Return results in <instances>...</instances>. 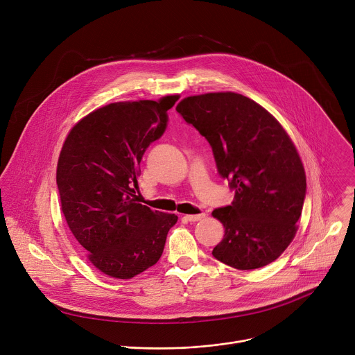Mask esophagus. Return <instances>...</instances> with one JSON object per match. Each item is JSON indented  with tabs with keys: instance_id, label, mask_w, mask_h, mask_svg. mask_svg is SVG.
Returning <instances> with one entry per match:
<instances>
[{
	"instance_id": "obj_1",
	"label": "esophagus",
	"mask_w": 355,
	"mask_h": 355,
	"mask_svg": "<svg viewBox=\"0 0 355 355\" xmlns=\"http://www.w3.org/2000/svg\"><path fill=\"white\" fill-rule=\"evenodd\" d=\"M202 218H205V212H201V214H197V215H184V219L189 220V222H198Z\"/></svg>"
}]
</instances>
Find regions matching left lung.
<instances>
[{
	"mask_svg": "<svg viewBox=\"0 0 355 355\" xmlns=\"http://www.w3.org/2000/svg\"><path fill=\"white\" fill-rule=\"evenodd\" d=\"M176 111L207 139L234 190L233 202L212 212L225 227L212 255L241 270L273 262L295 236L306 193L291 139L265 108L232 92L187 97Z\"/></svg>",
	"mask_w": 355,
	"mask_h": 355,
	"instance_id": "8db88e82",
	"label": "left lung"
}]
</instances>
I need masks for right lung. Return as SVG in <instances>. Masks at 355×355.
<instances>
[{"label": "right lung", "mask_w": 355, "mask_h": 355, "mask_svg": "<svg viewBox=\"0 0 355 355\" xmlns=\"http://www.w3.org/2000/svg\"><path fill=\"white\" fill-rule=\"evenodd\" d=\"M179 96L108 104L69 132L57 166L61 207L87 259L115 279H132L162 255L175 214L137 202L140 162L168 125Z\"/></svg>", "instance_id": "1"}]
</instances>
